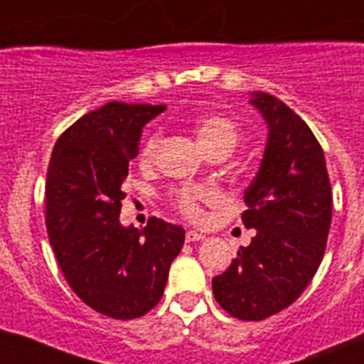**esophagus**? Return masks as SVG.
Instances as JSON below:
<instances>
[{
  "label": "esophagus",
  "mask_w": 364,
  "mask_h": 364,
  "mask_svg": "<svg viewBox=\"0 0 364 364\" xmlns=\"http://www.w3.org/2000/svg\"><path fill=\"white\" fill-rule=\"evenodd\" d=\"M205 237L202 233H198V231L195 230H189L188 233H186V242H200V240H204Z\"/></svg>",
  "instance_id": "esophagus-1"
}]
</instances>
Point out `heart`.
Here are the masks:
<instances>
[{
  "mask_svg": "<svg viewBox=\"0 0 364 364\" xmlns=\"http://www.w3.org/2000/svg\"><path fill=\"white\" fill-rule=\"evenodd\" d=\"M195 133H197L200 146L210 154L218 153V151L230 154L240 140L239 124L233 118L226 117V114H217V112L198 118V122L195 124ZM160 142H162L160 131H151L144 138L140 153H138V160L144 166H149L154 162ZM211 198H213V193L210 189L198 188V186H184V188H176L169 193V202H171L173 208L191 220L200 218L202 204L211 200Z\"/></svg>",
  "mask_w": 364,
  "mask_h": 364,
  "instance_id": "b5f03b06",
  "label": "heart"
}]
</instances>
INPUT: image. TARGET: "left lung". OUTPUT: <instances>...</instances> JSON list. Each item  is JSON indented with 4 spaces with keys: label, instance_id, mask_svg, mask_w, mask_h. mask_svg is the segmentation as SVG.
I'll return each mask as SVG.
<instances>
[{
    "label": "left lung",
    "instance_id": "1",
    "mask_svg": "<svg viewBox=\"0 0 364 364\" xmlns=\"http://www.w3.org/2000/svg\"><path fill=\"white\" fill-rule=\"evenodd\" d=\"M252 104L268 124L260 169L244 193L252 244L213 279V295L231 317L262 321L288 308L306 290L326 250L332 186L315 134L288 105L266 92Z\"/></svg>",
    "mask_w": 364,
    "mask_h": 364
}]
</instances>
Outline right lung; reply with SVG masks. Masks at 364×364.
<instances>
[{
	"instance_id": "1",
	"label": "right lung",
	"mask_w": 364,
	"mask_h": 364,
	"mask_svg": "<svg viewBox=\"0 0 364 364\" xmlns=\"http://www.w3.org/2000/svg\"><path fill=\"white\" fill-rule=\"evenodd\" d=\"M166 105L109 102L58 138L45 182V224L58 266L87 306L136 319L164 295L184 230L151 217L142 231L118 220L142 127Z\"/></svg>"
}]
</instances>
